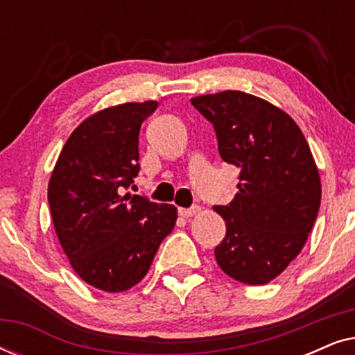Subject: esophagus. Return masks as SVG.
Instances as JSON below:
<instances>
[{
  "mask_svg": "<svg viewBox=\"0 0 355 355\" xmlns=\"http://www.w3.org/2000/svg\"><path fill=\"white\" fill-rule=\"evenodd\" d=\"M198 211H200V207L198 205H193L191 208H179V215L182 218H191L193 215H197Z\"/></svg>",
  "mask_w": 355,
  "mask_h": 355,
  "instance_id": "esophagus-1",
  "label": "esophagus"
}]
</instances>
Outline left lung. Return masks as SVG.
<instances>
[{
	"instance_id": "left-lung-1",
	"label": "left lung",
	"mask_w": 355,
	"mask_h": 355,
	"mask_svg": "<svg viewBox=\"0 0 355 355\" xmlns=\"http://www.w3.org/2000/svg\"><path fill=\"white\" fill-rule=\"evenodd\" d=\"M191 101L215 128L223 162L241 169L232 202L213 207L226 223L215 259L239 283H270L300 254L318 215L322 182L307 140L286 111L245 92Z\"/></svg>"
}]
</instances>
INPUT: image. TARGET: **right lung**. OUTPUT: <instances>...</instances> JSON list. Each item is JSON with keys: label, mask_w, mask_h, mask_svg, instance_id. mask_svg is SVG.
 <instances>
[{"label": "right lung", "mask_w": 355, "mask_h": 355, "mask_svg": "<svg viewBox=\"0 0 355 355\" xmlns=\"http://www.w3.org/2000/svg\"><path fill=\"white\" fill-rule=\"evenodd\" d=\"M158 101L96 111L66 140L48 182L53 225L72 270L105 293L144 279L178 208L124 193L139 174L140 125Z\"/></svg>", "instance_id": "1"}]
</instances>
